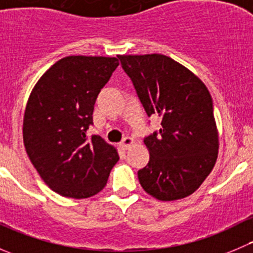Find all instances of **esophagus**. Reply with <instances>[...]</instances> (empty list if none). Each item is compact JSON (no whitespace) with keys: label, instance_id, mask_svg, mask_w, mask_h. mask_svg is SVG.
<instances>
[{"label":"esophagus","instance_id":"esophagus-1","mask_svg":"<svg viewBox=\"0 0 253 253\" xmlns=\"http://www.w3.org/2000/svg\"><path fill=\"white\" fill-rule=\"evenodd\" d=\"M132 143H133V139H132L131 137H125L121 142V147L124 148V149H127V148H128Z\"/></svg>","mask_w":253,"mask_h":253}]
</instances>
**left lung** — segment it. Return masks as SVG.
Segmentation results:
<instances>
[{
    "label": "left lung",
    "instance_id": "left-lung-1",
    "mask_svg": "<svg viewBox=\"0 0 253 253\" xmlns=\"http://www.w3.org/2000/svg\"><path fill=\"white\" fill-rule=\"evenodd\" d=\"M148 116L162 127L144 137L149 162L138 170L143 190L159 201L195 192L211 174L218 157L213 100L200 78L160 55H120Z\"/></svg>",
    "mask_w": 253,
    "mask_h": 253
}]
</instances>
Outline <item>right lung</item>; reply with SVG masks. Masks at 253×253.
Masks as SVG:
<instances>
[{
	"label": "right lung",
	"instance_id": "obj_1",
	"mask_svg": "<svg viewBox=\"0 0 253 253\" xmlns=\"http://www.w3.org/2000/svg\"><path fill=\"white\" fill-rule=\"evenodd\" d=\"M117 66L116 57L68 56L51 66L30 94L25 150L44 182L63 197L100 192L119 160L100 136H86L96 98Z\"/></svg>",
	"mask_w": 253,
	"mask_h": 253
}]
</instances>
